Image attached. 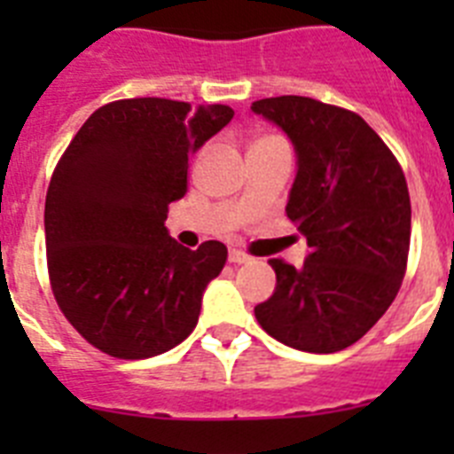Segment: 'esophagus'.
I'll list each match as a JSON object with an SVG mask.
<instances>
[{"label": "esophagus", "instance_id": "34e87169", "mask_svg": "<svg viewBox=\"0 0 454 454\" xmlns=\"http://www.w3.org/2000/svg\"><path fill=\"white\" fill-rule=\"evenodd\" d=\"M250 262V256L246 252L240 250H230V263H247Z\"/></svg>", "mask_w": 454, "mask_h": 454}]
</instances>
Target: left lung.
Masks as SVG:
<instances>
[{"instance_id": "1", "label": "left lung", "mask_w": 454, "mask_h": 454, "mask_svg": "<svg viewBox=\"0 0 454 454\" xmlns=\"http://www.w3.org/2000/svg\"><path fill=\"white\" fill-rule=\"evenodd\" d=\"M295 150L286 215L307 239L300 268L270 259L277 286L254 316L279 343L330 355L362 339L398 295L411 234L404 175L346 108L282 95L252 102Z\"/></svg>"}]
</instances>
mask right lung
Listing matches in <instances>:
<instances>
[{
  "label": "right lung",
  "mask_w": 454,
  "mask_h": 454,
  "mask_svg": "<svg viewBox=\"0 0 454 454\" xmlns=\"http://www.w3.org/2000/svg\"><path fill=\"white\" fill-rule=\"evenodd\" d=\"M231 118L224 104L120 99L98 108L61 156L45 200L51 291L98 350L147 359L195 330L227 247L179 246L168 204L186 195L188 159Z\"/></svg>",
  "instance_id": "add662e5"
}]
</instances>
